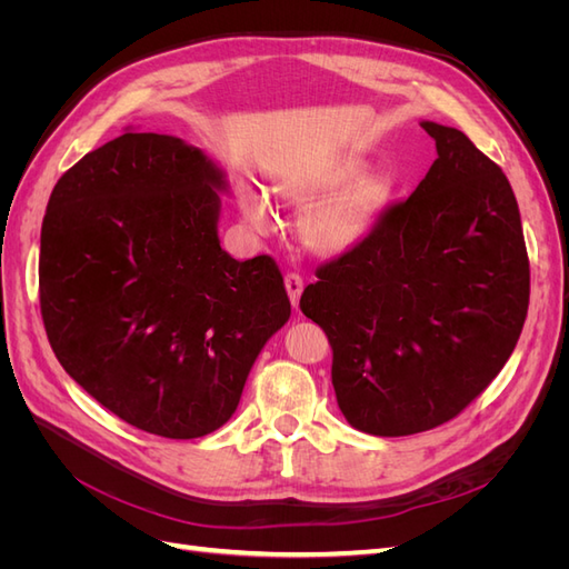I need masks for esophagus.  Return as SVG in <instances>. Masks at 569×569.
I'll return each instance as SVG.
<instances>
[{"label": "esophagus", "instance_id": "1", "mask_svg": "<svg viewBox=\"0 0 569 569\" xmlns=\"http://www.w3.org/2000/svg\"><path fill=\"white\" fill-rule=\"evenodd\" d=\"M284 289H287V297H289L291 306L297 308V306H299V299H301V291H303L301 274H297V272L284 274Z\"/></svg>", "mask_w": 569, "mask_h": 569}]
</instances>
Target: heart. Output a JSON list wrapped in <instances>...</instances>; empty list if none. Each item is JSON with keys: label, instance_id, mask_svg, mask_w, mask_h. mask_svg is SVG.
<instances>
[{"label": "heart", "instance_id": "b5f03b06", "mask_svg": "<svg viewBox=\"0 0 569 569\" xmlns=\"http://www.w3.org/2000/svg\"><path fill=\"white\" fill-rule=\"evenodd\" d=\"M272 192L287 206L303 209V247L316 256L337 258L358 249L377 230L393 203L396 180L387 170H368L363 157L343 153L284 168L274 178ZM237 199L251 230H278V213L261 187L239 184Z\"/></svg>", "mask_w": 569, "mask_h": 569}]
</instances>
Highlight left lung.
<instances>
[{"label": "left lung", "mask_w": 569, "mask_h": 569, "mask_svg": "<svg viewBox=\"0 0 569 569\" xmlns=\"http://www.w3.org/2000/svg\"><path fill=\"white\" fill-rule=\"evenodd\" d=\"M437 161L358 249L301 297L332 347L339 410L360 432L449 422L515 351L529 306L518 201L460 130L422 120Z\"/></svg>", "instance_id": "1"}]
</instances>
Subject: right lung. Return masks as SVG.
I'll return each mask as SVG.
<instances>
[{"label":"right lung","instance_id":"obj_1","mask_svg":"<svg viewBox=\"0 0 569 569\" xmlns=\"http://www.w3.org/2000/svg\"><path fill=\"white\" fill-rule=\"evenodd\" d=\"M222 168L173 134L126 132L66 170L40 237V308L59 363L128 425L197 439L226 425L289 320L270 256L220 247Z\"/></svg>","mask_w":569,"mask_h":569}]
</instances>
